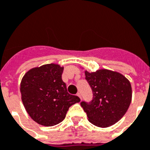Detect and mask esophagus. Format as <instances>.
Returning a JSON list of instances; mask_svg holds the SVG:
<instances>
[{"label": "esophagus", "mask_w": 150, "mask_h": 150, "mask_svg": "<svg viewBox=\"0 0 150 150\" xmlns=\"http://www.w3.org/2000/svg\"><path fill=\"white\" fill-rule=\"evenodd\" d=\"M77 96H78L79 97V98H80V99H81V94H80L79 92H78V93H77Z\"/></svg>", "instance_id": "esophagus-1"}]
</instances>
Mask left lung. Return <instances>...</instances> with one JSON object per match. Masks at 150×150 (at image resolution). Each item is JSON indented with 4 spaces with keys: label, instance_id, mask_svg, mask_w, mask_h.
I'll return each instance as SVG.
<instances>
[{
    "label": "left lung",
    "instance_id": "1",
    "mask_svg": "<svg viewBox=\"0 0 150 150\" xmlns=\"http://www.w3.org/2000/svg\"><path fill=\"white\" fill-rule=\"evenodd\" d=\"M93 97L90 102L82 101V108L88 120L94 125L107 128L119 121L132 100L130 82L121 74L106 69L85 71Z\"/></svg>",
    "mask_w": 150,
    "mask_h": 150
}]
</instances>
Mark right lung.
Masks as SVG:
<instances>
[{
	"label": "right lung",
	"instance_id": "1",
	"mask_svg": "<svg viewBox=\"0 0 150 150\" xmlns=\"http://www.w3.org/2000/svg\"><path fill=\"white\" fill-rule=\"evenodd\" d=\"M63 67L50 63L35 67L21 79V100L35 122L54 126L64 120L69 108L80 99L69 94L62 79Z\"/></svg>",
	"mask_w": 150,
	"mask_h": 150
}]
</instances>
